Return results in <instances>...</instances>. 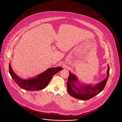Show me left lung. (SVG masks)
I'll use <instances>...</instances> for the list:
<instances>
[{
	"instance_id": "1",
	"label": "left lung",
	"mask_w": 122,
	"mask_h": 122,
	"mask_svg": "<svg viewBox=\"0 0 122 122\" xmlns=\"http://www.w3.org/2000/svg\"><path fill=\"white\" fill-rule=\"evenodd\" d=\"M110 67L108 66L107 77L106 78L93 86L91 85H81L76 86V83H79L77 77L69 72L67 82V90L68 93L72 97L79 99L88 100L100 93L105 87L109 75Z\"/></svg>"
}]
</instances>
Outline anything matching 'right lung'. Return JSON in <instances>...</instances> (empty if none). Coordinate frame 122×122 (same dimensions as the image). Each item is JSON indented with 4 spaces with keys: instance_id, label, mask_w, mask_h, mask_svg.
<instances>
[{
    "instance_id": "add662e5",
    "label": "right lung",
    "mask_w": 122,
    "mask_h": 122,
    "mask_svg": "<svg viewBox=\"0 0 122 122\" xmlns=\"http://www.w3.org/2000/svg\"><path fill=\"white\" fill-rule=\"evenodd\" d=\"M9 68L10 74L14 81L22 89L29 91L41 90L44 89L48 84L53 76L63 69L60 67L50 68L36 78L25 80L20 78L15 74L12 69L10 64H9Z\"/></svg>"
}]
</instances>
